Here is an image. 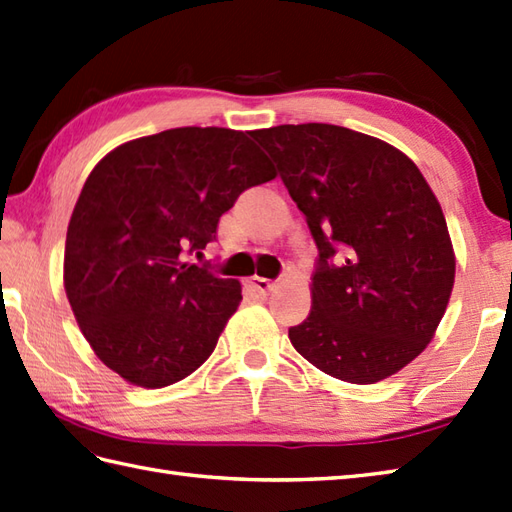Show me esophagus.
Returning a JSON list of instances; mask_svg holds the SVG:
<instances>
[{
    "label": "esophagus",
    "mask_w": 512,
    "mask_h": 512,
    "mask_svg": "<svg viewBox=\"0 0 512 512\" xmlns=\"http://www.w3.org/2000/svg\"><path fill=\"white\" fill-rule=\"evenodd\" d=\"M248 285H251L253 292H257L259 296H268L270 290L275 288V283H272L270 279H264V277H251L248 279Z\"/></svg>",
    "instance_id": "obj_1"
}]
</instances>
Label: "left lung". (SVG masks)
Masks as SVG:
<instances>
[{
	"label": "left lung",
	"instance_id": "left-lung-1",
	"mask_svg": "<svg viewBox=\"0 0 512 512\" xmlns=\"http://www.w3.org/2000/svg\"><path fill=\"white\" fill-rule=\"evenodd\" d=\"M251 135L318 246L312 310L290 327L292 347L349 384L395 375L430 344L454 290L456 255L432 187L401 150L344 126Z\"/></svg>",
	"mask_w": 512,
	"mask_h": 512
}]
</instances>
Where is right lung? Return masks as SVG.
<instances>
[{
	"label": "right lung",
	"instance_id": "add662e5",
	"mask_svg": "<svg viewBox=\"0 0 512 512\" xmlns=\"http://www.w3.org/2000/svg\"><path fill=\"white\" fill-rule=\"evenodd\" d=\"M277 176L242 130L172 128L117 146L71 213L63 281L82 336L128 384L163 388L205 362L242 301L187 261L244 189Z\"/></svg>",
	"mask_w": 512,
	"mask_h": 512
}]
</instances>
